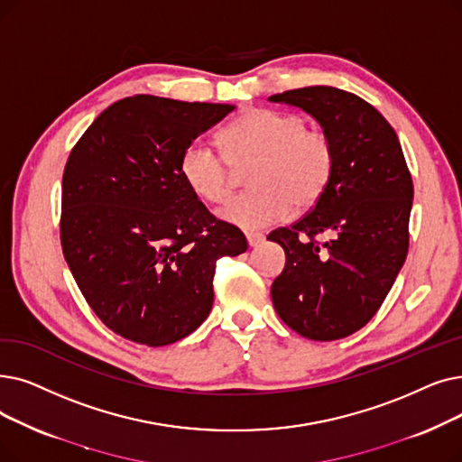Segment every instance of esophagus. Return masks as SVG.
Segmentation results:
<instances>
[{"instance_id": "34e87169", "label": "esophagus", "mask_w": 462, "mask_h": 462, "mask_svg": "<svg viewBox=\"0 0 462 462\" xmlns=\"http://www.w3.org/2000/svg\"><path fill=\"white\" fill-rule=\"evenodd\" d=\"M245 237H247V244L251 247H256L264 242V234H260V232H247Z\"/></svg>"}]
</instances>
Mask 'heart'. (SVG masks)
<instances>
[{"label": "heart", "mask_w": 462, "mask_h": 462, "mask_svg": "<svg viewBox=\"0 0 462 462\" xmlns=\"http://www.w3.org/2000/svg\"><path fill=\"white\" fill-rule=\"evenodd\" d=\"M223 154L209 143L192 142L179 171L190 192L220 204L232 192V170L251 164L245 183L253 190L234 198L218 217L242 230H256L285 218L292 206L313 208L325 196L334 173V147L327 134L306 128L287 111L249 107L218 132Z\"/></svg>", "instance_id": "heart-1"}]
</instances>
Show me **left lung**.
<instances>
[{
  "label": "left lung",
  "mask_w": 462,
  "mask_h": 462,
  "mask_svg": "<svg viewBox=\"0 0 462 462\" xmlns=\"http://www.w3.org/2000/svg\"><path fill=\"white\" fill-rule=\"evenodd\" d=\"M270 102L315 116L334 147L325 196L296 223L268 234L287 256L272 285L277 315L300 336L332 342L368 323L404 264L411 175L393 126L356 94L306 87Z\"/></svg>",
  "instance_id": "8db88e82"
}]
</instances>
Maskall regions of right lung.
<instances>
[{"instance_id":"1","label":"right lung","mask_w":462,"mask_h":462,"mask_svg":"<svg viewBox=\"0 0 462 462\" xmlns=\"http://www.w3.org/2000/svg\"><path fill=\"white\" fill-rule=\"evenodd\" d=\"M234 106L139 94L99 115L69 152L60 242L85 300L130 342L170 346L204 323L220 256L247 251L237 226L190 192L179 162Z\"/></svg>"}]
</instances>
